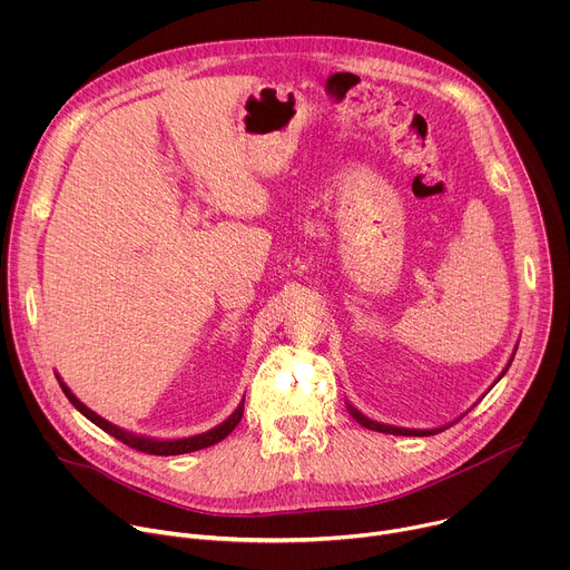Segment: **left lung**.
<instances>
[{
	"label": "left lung",
	"instance_id": "1",
	"mask_svg": "<svg viewBox=\"0 0 570 570\" xmlns=\"http://www.w3.org/2000/svg\"><path fill=\"white\" fill-rule=\"evenodd\" d=\"M519 347V345H517ZM517 347H514V352H512V356H510V361H508V365L503 367V372L499 374V379L494 381V385L505 376V372L510 370V365H512V361H514V354H517ZM345 405H347V413L361 424V426H365V429H370V431H376V433H390V435H413V438H426V435H435V433H442V431H446L449 426H453L455 422H449V424H444V426H438V429H403V426H392V424H381V422H374V420H370V417H365L358 409H354V405L350 403V401H345Z\"/></svg>",
	"mask_w": 570,
	"mask_h": 570
}]
</instances>
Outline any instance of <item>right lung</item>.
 I'll return each mask as SVG.
<instances>
[{
    "label": "right lung",
    "instance_id": "add662e5",
    "mask_svg": "<svg viewBox=\"0 0 570 570\" xmlns=\"http://www.w3.org/2000/svg\"><path fill=\"white\" fill-rule=\"evenodd\" d=\"M56 379H58V383H60L65 396L69 399V403L73 405V409H76L80 415L88 417L92 424H97L101 431H106V433L112 435L115 440H119V442H124V444H128V446H132V449H137V451L150 453V455H180V453L200 451V449H207V446L220 442V440L227 438V435L236 429V424L240 422V417H243V403H246V396H243V399L238 401L236 409H234V413H232L225 422H220L218 426H214V429H209V431H205V433L189 435V438H150V435H139V433H135V431H128V429H124V426H117V424L108 422L106 417H101L99 413H95L92 409H88V405H86L83 401H80V399L67 387V383L60 379V374H56Z\"/></svg>",
    "mask_w": 570,
    "mask_h": 570
}]
</instances>
